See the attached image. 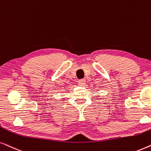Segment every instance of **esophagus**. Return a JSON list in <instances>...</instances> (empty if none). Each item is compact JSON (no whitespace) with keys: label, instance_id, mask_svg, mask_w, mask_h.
Wrapping results in <instances>:
<instances>
[{"label":"esophagus","instance_id":"obj_1","mask_svg":"<svg viewBox=\"0 0 151 151\" xmlns=\"http://www.w3.org/2000/svg\"><path fill=\"white\" fill-rule=\"evenodd\" d=\"M78 83H79V85L81 86H85V83H86V79H81L79 80V81H78Z\"/></svg>","mask_w":151,"mask_h":151}]
</instances>
